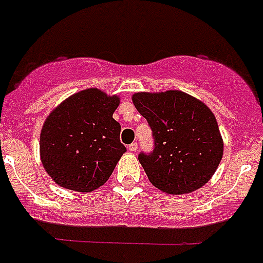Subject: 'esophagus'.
Wrapping results in <instances>:
<instances>
[{
  "label": "esophagus",
  "mask_w": 263,
  "mask_h": 263,
  "mask_svg": "<svg viewBox=\"0 0 263 263\" xmlns=\"http://www.w3.org/2000/svg\"><path fill=\"white\" fill-rule=\"evenodd\" d=\"M128 149H129V151H132V152H135L136 149H138V143H132V144L128 145Z\"/></svg>",
  "instance_id": "1"
}]
</instances>
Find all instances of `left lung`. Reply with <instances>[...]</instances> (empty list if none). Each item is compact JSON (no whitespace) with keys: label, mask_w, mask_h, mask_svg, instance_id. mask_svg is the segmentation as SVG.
I'll list each match as a JSON object with an SVG mask.
<instances>
[{"label":"left lung","mask_w":263,"mask_h":263,"mask_svg":"<svg viewBox=\"0 0 263 263\" xmlns=\"http://www.w3.org/2000/svg\"><path fill=\"white\" fill-rule=\"evenodd\" d=\"M132 101L154 138V149L138 156L149 182L174 195L206 184L223 155L217 119L209 107L180 90L139 92Z\"/></svg>","instance_id":"obj_1"}]
</instances>
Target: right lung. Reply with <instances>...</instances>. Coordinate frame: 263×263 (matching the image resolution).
<instances>
[{"instance_id": "add662e5", "label": "right lung", "mask_w": 263, "mask_h": 263, "mask_svg": "<svg viewBox=\"0 0 263 263\" xmlns=\"http://www.w3.org/2000/svg\"><path fill=\"white\" fill-rule=\"evenodd\" d=\"M119 98L90 88L68 98L48 116L40 135L44 168L57 184L89 193L104 184L127 151L112 118Z\"/></svg>"}]
</instances>
